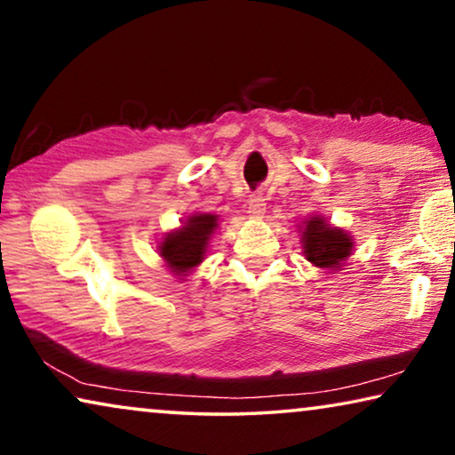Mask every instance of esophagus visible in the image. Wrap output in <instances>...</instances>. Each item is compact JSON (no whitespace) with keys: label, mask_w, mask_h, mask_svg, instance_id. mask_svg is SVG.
Masks as SVG:
<instances>
[{"label":"esophagus","mask_w":455,"mask_h":455,"mask_svg":"<svg viewBox=\"0 0 455 455\" xmlns=\"http://www.w3.org/2000/svg\"><path fill=\"white\" fill-rule=\"evenodd\" d=\"M247 212H249V216H251V219H255V220L264 219V214H266V202H264V197H251V200H249Z\"/></svg>","instance_id":"1"}]
</instances>
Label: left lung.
<instances>
[{"label":"left lung","mask_w":455,"mask_h":455,"mask_svg":"<svg viewBox=\"0 0 455 455\" xmlns=\"http://www.w3.org/2000/svg\"><path fill=\"white\" fill-rule=\"evenodd\" d=\"M299 233L305 259L322 270L336 274L353 255V235L344 228L331 227L322 214L307 216L303 225H299Z\"/></svg>","instance_id":"1"}]
</instances>
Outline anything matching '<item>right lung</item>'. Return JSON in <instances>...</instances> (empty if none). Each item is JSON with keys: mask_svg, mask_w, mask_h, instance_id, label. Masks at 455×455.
<instances>
[{"mask_svg": "<svg viewBox=\"0 0 455 455\" xmlns=\"http://www.w3.org/2000/svg\"><path fill=\"white\" fill-rule=\"evenodd\" d=\"M219 216L210 212L189 214L181 222V227L169 230L163 235L161 241H156L158 255L171 274L183 280L206 259L210 241L219 228Z\"/></svg>", "mask_w": 455, "mask_h": 455, "instance_id": "add662e5", "label": "right lung"}]
</instances>
